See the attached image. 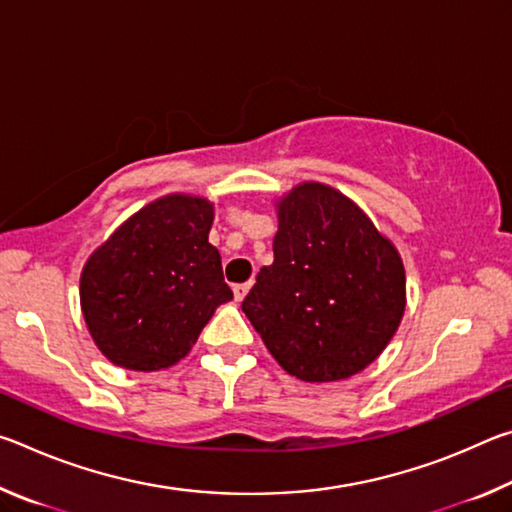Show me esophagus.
Returning a JSON list of instances; mask_svg holds the SVG:
<instances>
[{
  "label": "esophagus",
  "instance_id": "esophagus-1",
  "mask_svg": "<svg viewBox=\"0 0 512 512\" xmlns=\"http://www.w3.org/2000/svg\"><path fill=\"white\" fill-rule=\"evenodd\" d=\"M250 287H253V282H244V284H235V300L239 302V300H244L246 298V293L250 291Z\"/></svg>",
  "mask_w": 512,
  "mask_h": 512
}]
</instances>
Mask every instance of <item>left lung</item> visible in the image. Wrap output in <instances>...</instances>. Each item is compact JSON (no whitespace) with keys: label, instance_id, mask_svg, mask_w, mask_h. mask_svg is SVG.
Masks as SVG:
<instances>
[{"label":"left lung","instance_id":"1","mask_svg":"<svg viewBox=\"0 0 512 512\" xmlns=\"http://www.w3.org/2000/svg\"><path fill=\"white\" fill-rule=\"evenodd\" d=\"M273 255L241 309L275 361L318 384L370 366L406 307L391 239L334 187L302 183L277 201Z\"/></svg>","mask_w":512,"mask_h":512}]
</instances>
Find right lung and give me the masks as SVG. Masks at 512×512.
Wrapping results in <instances>:
<instances>
[{"mask_svg": "<svg viewBox=\"0 0 512 512\" xmlns=\"http://www.w3.org/2000/svg\"><path fill=\"white\" fill-rule=\"evenodd\" d=\"M212 221L207 198L162 196L121 223L85 262V325L115 366H173L187 357L216 307L232 300L219 250L207 241Z\"/></svg>", "mask_w": 512, "mask_h": 512, "instance_id": "right-lung-1", "label": "right lung"}]
</instances>
